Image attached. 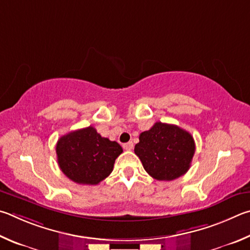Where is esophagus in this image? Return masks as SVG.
I'll use <instances>...</instances> for the list:
<instances>
[{
  "label": "esophagus",
  "instance_id": "esophagus-1",
  "mask_svg": "<svg viewBox=\"0 0 250 250\" xmlns=\"http://www.w3.org/2000/svg\"><path fill=\"white\" fill-rule=\"evenodd\" d=\"M134 147V144L132 142L129 143H126V144H123V148H124L125 150H132Z\"/></svg>",
  "mask_w": 250,
  "mask_h": 250
}]
</instances>
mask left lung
<instances>
[{
    "mask_svg": "<svg viewBox=\"0 0 250 250\" xmlns=\"http://www.w3.org/2000/svg\"><path fill=\"white\" fill-rule=\"evenodd\" d=\"M134 151L149 176L159 181H171L189 170L195 144L187 130L157 122L139 135Z\"/></svg>",
    "mask_w": 250,
    "mask_h": 250,
    "instance_id": "1",
    "label": "left lung"
}]
</instances>
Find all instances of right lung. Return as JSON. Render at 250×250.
I'll return each mask as SVG.
<instances>
[{"instance_id":"obj_1","label":"right lung","mask_w":250,"mask_h":250,"mask_svg":"<svg viewBox=\"0 0 250 250\" xmlns=\"http://www.w3.org/2000/svg\"><path fill=\"white\" fill-rule=\"evenodd\" d=\"M56 152L61 171L70 180L79 185L94 186L111 174L123 148L89 126L61 136Z\"/></svg>"}]
</instances>
